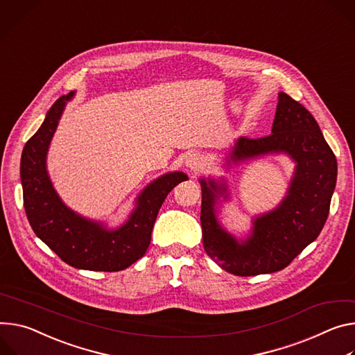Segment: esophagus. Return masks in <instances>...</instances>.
Listing matches in <instances>:
<instances>
[{
  "label": "esophagus",
  "mask_w": 355,
  "mask_h": 355,
  "mask_svg": "<svg viewBox=\"0 0 355 355\" xmlns=\"http://www.w3.org/2000/svg\"><path fill=\"white\" fill-rule=\"evenodd\" d=\"M185 167L191 171H197L204 166V158L201 154L198 153H188V155L185 157Z\"/></svg>",
  "instance_id": "obj_1"
}]
</instances>
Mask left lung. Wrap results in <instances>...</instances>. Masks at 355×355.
I'll return each instance as SVG.
<instances>
[{
    "label": "left lung",
    "mask_w": 355,
    "mask_h": 355,
    "mask_svg": "<svg viewBox=\"0 0 355 355\" xmlns=\"http://www.w3.org/2000/svg\"><path fill=\"white\" fill-rule=\"evenodd\" d=\"M284 154L296 164L286 196L273 209L254 215L245 236H235L220 223L223 202L231 201L225 178L201 177V227L204 249L223 270L256 276L284 269L317 239L329 216L337 182V159L311 113L279 92L272 135L239 137L225 157L232 166Z\"/></svg>",
    "instance_id": "1"
}]
</instances>
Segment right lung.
<instances>
[{"label": "right lung", "instance_id": "add662e5", "mask_svg": "<svg viewBox=\"0 0 355 355\" xmlns=\"http://www.w3.org/2000/svg\"><path fill=\"white\" fill-rule=\"evenodd\" d=\"M73 96L75 92H71L52 105L22 150L21 184L26 218L35 235L65 263L94 272L124 270L144 256L161 205L188 175L171 171L147 184L127 219L114 228L71 209L53 188L46 158L63 110Z\"/></svg>", "mask_w": 355, "mask_h": 355}]
</instances>
